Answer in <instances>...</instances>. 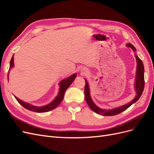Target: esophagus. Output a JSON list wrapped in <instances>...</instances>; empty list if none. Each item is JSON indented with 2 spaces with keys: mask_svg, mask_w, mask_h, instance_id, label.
I'll return each mask as SVG.
<instances>
[{
  "mask_svg": "<svg viewBox=\"0 0 154 154\" xmlns=\"http://www.w3.org/2000/svg\"><path fill=\"white\" fill-rule=\"evenodd\" d=\"M87 68H82V70H81V72H82V73L83 74H85V72H87Z\"/></svg>",
  "mask_w": 154,
  "mask_h": 154,
  "instance_id": "esophagus-1",
  "label": "esophagus"
}]
</instances>
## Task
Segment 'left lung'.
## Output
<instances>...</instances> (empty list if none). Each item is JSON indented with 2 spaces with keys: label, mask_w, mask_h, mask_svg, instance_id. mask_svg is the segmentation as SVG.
Segmentation results:
<instances>
[{
  "label": "left lung",
  "mask_w": 154,
  "mask_h": 154,
  "mask_svg": "<svg viewBox=\"0 0 154 154\" xmlns=\"http://www.w3.org/2000/svg\"><path fill=\"white\" fill-rule=\"evenodd\" d=\"M127 48H131L135 53L136 51V49L135 48L134 46L132 45L131 44L128 43L127 44ZM135 57L136 58L137 62V70H136V80H135V83H134V88L135 91L136 92V96L134 97V99L132 100L131 101L129 102L128 103L125 104L124 105L120 106L117 108H114L112 109H103L100 108L99 106H97L92 101L91 96L90 94V88L89 85L86 79H85V98L87 101L88 105L89 106L90 108L92 110L95 112L96 113L102 115V116H115L117 115L121 112H122L124 110H127L129 106H131L133 103H136V102L139 99V97H141L142 93L144 90V66L143 62L138 57V56L136 54Z\"/></svg>",
  "instance_id": "8db88e82"
}]
</instances>
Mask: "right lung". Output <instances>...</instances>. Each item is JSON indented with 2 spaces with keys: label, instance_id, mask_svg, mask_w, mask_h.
I'll use <instances>...</instances> for the list:
<instances>
[{
  "label": "right lung",
  "instance_id": "right-lung-1",
  "mask_svg": "<svg viewBox=\"0 0 154 154\" xmlns=\"http://www.w3.org/2000/svg\"><path fill=\"white\" fill-rule=\"evenodd\" d=\"M13 56L11 59L10 61V69H9V71H10L11 69L14 67V58ZM77 76L76 73L73 74L72 75L70 76L69 77L65 78L62 81H60L59 83V85H60V89L58 95L56 96L55 98L50 103L44 105V106H34L32 105L29 104V103H26L25 101H23L22 100L18 99V97L15 96L16 100L22 106H23L26 108V109L32 111V112H39V113H42V112H48L51 110H53L55 108L59 105V104L61 103V101H62L63 98V96L65 94V92L66 91V90L69 88V87L71 85V83L73 82L74 80V79L76 78ZM8 80H9V72L8 74Z\"/></svg>",
  "mask_w": 154,
  "mask_h": 154
}]
</instances>
